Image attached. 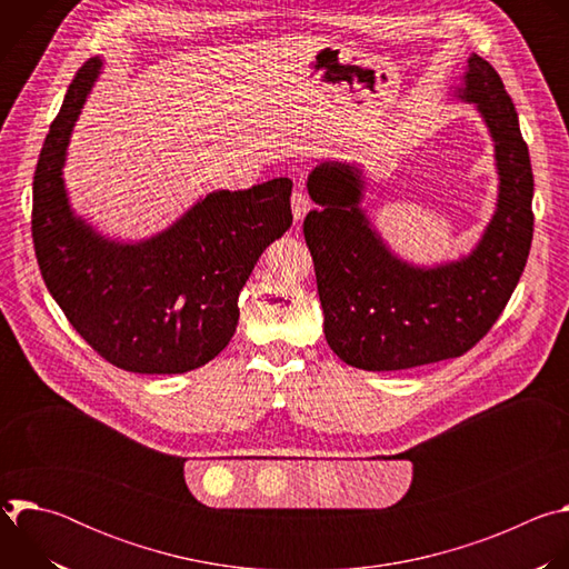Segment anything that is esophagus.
<instances>
[{
    "mask_svg": "<svg viewBox=\"0 0 569 569\" xmlns=\"http://www.w3.org/2000/svg\"><path fill=\"white\" fill-rule=\"evenodd\" d=\"M290 204H292V216H295V220H297V222L303 220V216H306L308 209H310V200H308V196L303 193V189H295V191H292Z\"/></svg>",
    "mask_w": 569,
    "mask_h": 569,
    "instance_id": "34e87169",
    "label": "esophagus"
}]
</instances>
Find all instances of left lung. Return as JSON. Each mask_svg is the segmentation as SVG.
Listing matches in <instances>:
<instances>
[{
  "label": "left lung",
  "instance_id": "obj_1",
  "mask_svg": "<svg viewBox=\"0 0 569 569\" xmlns=\"http://www.w3.org/2000/svg\"><path fill=\"white\" fill-rule=\"evenodd\" d=\"M459 99L477 103L496 141L500 196L479 246L461 261L417 268L393 257L360 209L356 167L323 161L308 176L317 209L303 238L323 308V336L351 367L412 369L470 351L491 331L527 266L533 238V173L500 73L477 53Z\"/></svg>",
  "mask_w": 569,
  "mask_h": 569
}]
</instances>
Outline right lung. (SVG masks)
Returning a JSON list of instances; mask_svg holds the SVG:
<instances>
[{"mask_svg":"<svg viewBox=\"0 0 569 569\" xmlns=\"http://www.w3.org/2000/svg\"><path fill=\"white\" fill-rule=\"evenodd\" d=\"M80 67L42 143L31 233L51 297L101 358L132 373H184L213 360L238 323V295L292 224L288 178L216 191L148 240L114 242L73 216L62 164L73 121L101 71Z\"/></svg>","mask_w":569,"mask_h":569,"instance_id":"add662e5","label":"right lung"}]
</instances>
